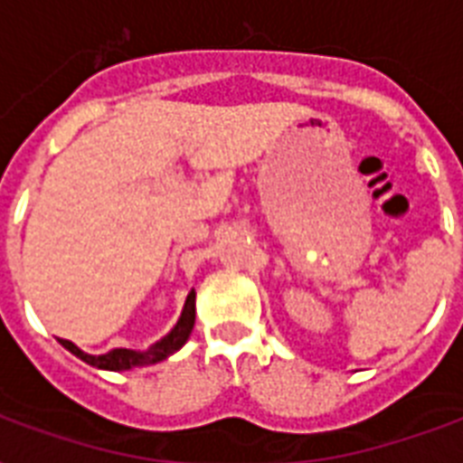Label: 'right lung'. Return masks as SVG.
Returning <instances> with one entry per match:
<instances>
[{
    "instance_id": "right-lung-1",
    "label": "right lung",
    "mask_w": 463,
    "mask_h": 463,
    "mask_svg": "<svg viewBox=\"0 0 463 463\" xmlns=\"http://www.w3.org/2000/svg\"><path fill=\"white\" fill-rule=\"evenodd\" d=\"M194 290L187 296V303H184L180 322L175 324V329L144 353L127 351V348H115V351L105 353V355H89V353H83L81 348H76L71 341L60 338V344L64 345L67 351L74 353L76 358H81L83 363H89V365L93 367H100V370H132V367L154 365V363L165 360L167 355H173L175 351H180L182 345L187 344L189 334H192V326H194Z\"/></svg>"
}]
</instances>
